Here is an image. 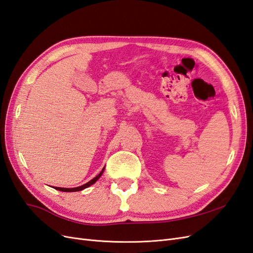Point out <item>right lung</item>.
Instances as JSON below:
<instances>
[{
  "label": "right lung",
  "mask_w": 253,
  "mask_h": 253,
  "mask_svg": "<svg viewBox=\"0 0 253 253\" xmlns=\"http://www.w3.org/2000/svg\"><path fill=\"white\" fill-rule=\"evenodd\" d=\"M104 169H105V167H103V169H102V171L99 173L96 177H94L93 179L91 180H89L88 182H86V183H84V185H82V186H80V187H77V188H60V187H55L53 189H56V190H58V191H62V192H77V191H81V190H84V189H86V188H88L89 186H91V185H94V183L101 177V175L103 174V172H104Z\"/></svg>",
  "instance_id": "obj_1"
}]
</instances>
